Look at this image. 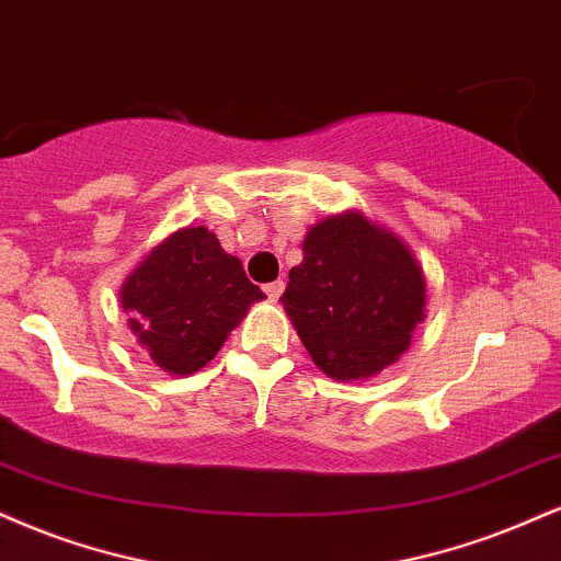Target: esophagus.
<instances>
[{"label":"esophagus","mask_w":561,"mask_h":561,"mask_svg":"<svg viewBox=\"0 0 561 561\" xmlns=\"http://www.w3.org/2000/svg\"><path fill=\"white\" fill-rule=\"evenodd\" d=\"M263 293L268 295V300H279V295L285 293V282L276 279V282H268L266 287H263Z\"/></svg>","instance_id":"34e87169"}]
</instances>
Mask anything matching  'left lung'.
<instances>
[{"label":"left lung","mask_w":561,"mask_h":561,"mask_svg":"<svg viewBox=\"0 0 561 561\" xmlns=\"http://www.w3.org/2000/svg\"><path fill=\"white\" fill-rule=\"evenodd\" d=\"M426 300L408 242L357 208L308 229L279 298L310 360L334 381H366L400 360Z\"/></svg>","instance_id":"1"}]
</instances>
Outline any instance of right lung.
Here are the masks:
<instances>
[{
  "label": "right lung",
  "instance_id": "add662e5",
  "mask_svg": "<svg viewBox=\"0 0 561 561\" xmlns=\"http://www.w3.org/2000/svg\"><path fill=\"white\" fill-rule=\"evenodd\" d=\"M266 298L208 227H182L151 248L119 287L127 329L172 376L201 370Z\"/></svg>",
  "mask_w": 561,
  "mask_h": 561
}]
</instances>
